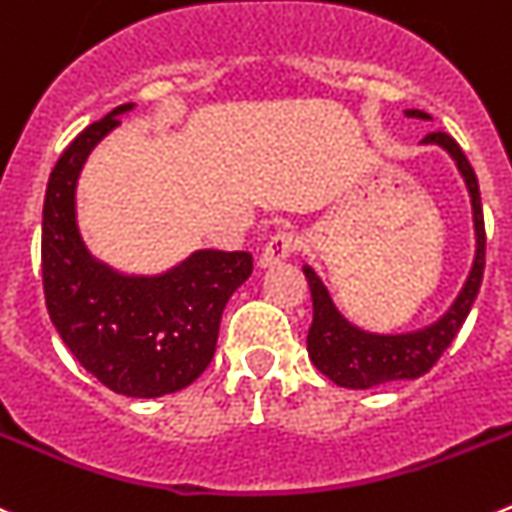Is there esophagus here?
I'll return each mask as SVG.
<instances>
[{
	"label": "esophagus",
	"mask_w": 512,
	"mask_h": 512,
	"mask_svg": "<svg viewBox=\"0 0 512 512\" xmlns=\"http://www.w3.org/2000/svg\"><path fill=\"white\" fill-rule=\"evenodd\" d=\"M298 247H301V237H298L296 232H288V229L275 232L273 237L267 239L265 250H262L260 255V265L267 267V265H275V262H283L285 257L298 252Z\"/></svg>",
	"instance_id": "obj_1"
}]
</instances>
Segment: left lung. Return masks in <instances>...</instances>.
Segmentation results:
<instances>
[{"label":"left lung","instance_id":"obj_1","mask_svg":"<svg viewBox=\"0 0 512 512\" xmlns=\"http://www.w3.org/2000/svg\"><path fill=\"white\" fill-rule=\"evenodd\" d=\"M408 117L428 119L426 112L418 109H408ZM423 142H436L449 155L457 160L459 173L464 176L472 196V211H474V234H477V255H474L472 273H469L467 283H464L462 293L454 301V306L441 316L436 324L428 329L413 331V334H398V336H382V334H367V331L357 329L349 324L342 313L336 311L331 303L329 293L316 278L311 267H303V275L311 288L313 301V321L308 329V357L316 365V370L324 372L331 382L342 385V388L367 390L382 385L390 380H413V377L426 375L431 367L439 362L441 354L446 352L454 336L462 329L464 319L469 316L474 298L480 293L482 273H485V216H482V201H480V183L474 176V168L469 165L467 155L459 147V142L446 132H428Z\"/></svg>","mask_w":512,"mask_h":512}]
</instances>
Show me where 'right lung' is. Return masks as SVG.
I'll return each instance as SVG.
<instances>
[{"instance_id": "1", "label": "right lung", "mask_w": 512, "mask_h": 512, "mask_svg": "<svg viewBox=\"0 0 512 512\" xmlns=\"http://www.w3.org/2000/svg\"><path fill=\"white\" fill-rule=\"evenodd\" d=\"M132 104L73 137L48 178L43 204V290L50 321L86 372L130 398L191 385L216 352L219 321L252 273L250 252L201 250L158 278H124L78 237L73 193L86 155Z\"/></svg>"}]
</instances>
